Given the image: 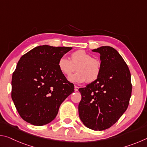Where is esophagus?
<instances>
[{
    "instance_id": "obj_1",
    "label": "esophagus",
    "mask_w": 147,
    "mask_h": 147,
    "mask_svg": "<svg viewBox=\"0 0 147 147\" xmlns=\"http://www.w3.org/2000/svg\"><path fill=\"white\" fill-rule=\"evenodd\" d=\"M78 86H74V91H78Z\"/></svg>"
}]
</instances>
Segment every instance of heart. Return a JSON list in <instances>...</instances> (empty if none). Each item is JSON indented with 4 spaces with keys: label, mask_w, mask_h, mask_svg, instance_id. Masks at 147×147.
Returning a JSON list of instances; mask_svg holds the SVG:
<instances>
[{
    "label": "heart",
    "mask_w": 147,
    "mask_h": 147,
    "mask_svg": "<svg viewBox=\"0 0 147 147\" xmlns=\"http://www.w3.org/2000/svg\"><path fill=\"white\" fill-rule=\"evenodd\" d=\"M59 71L68 77L76 70L78 73L69 77L72 82L82 84L93 82L100 76L101 72L100 62L93 58L90 54L84 50H78L71 54L70 59L62 56L58 61Z\"/></svg>",
    "instance_id": "obj_1"
}]
</instances>
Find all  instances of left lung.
Listing matches in <instances>:
<instances>
[{"instance_id": "obj_1", "label": "left lung", "mask_w": 147, "mask_h": 147, "mask_svg": "<svg viewBox=\"0 0 147 147\" xmlns=\"http://www.w3.org/2000/svg\"><path fill=\"white\" fill-rule=\"evenodd\" d=\"M92 51L100 54L101 72L95 81L78 89L80 120L93 130L113 126L127 109L132 86L130 70L113 47L104 46Z\"/></svg>"}]
</instances>
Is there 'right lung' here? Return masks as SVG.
<instances>
[{"label":"right lung","instance_id":"right-lung-1","mask_svg":"<svg viewBox=\"0 0 147 147\" xmlns=\"http://www.w3.org/2000/svg\"><path fill=\"white\" fill-rule=\"evenodd\" d=\"M72 47L38 46L21 57L11 80V98L19 115L36 126L54 120L61 104L74 91L58 61Z\"/></svg>","mask_w":147,"mask_h":147}]
</instances>
